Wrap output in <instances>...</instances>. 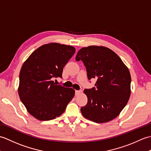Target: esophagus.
<instances>
[{
  "label": "esophagus",
  "mask_w": 151,
  "mask_h": 151,
  "mask_svg": "<svg viewBox=\"0 0 151 151\" xmlns=\"http://www.w3.org/2000/svg\"><path fill=\"white\" fill-rule=\"evenodd\" d=\"M81 91H80V90H75V94H76V95H77L81 93Z\"/></svg>",
  "instance_id": "esophagus-1"
}]
</instances>
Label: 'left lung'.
I'll list each match as a JSON object with an SVG mask.
<instances>
[{"label":"left lung","instance_id":"left-lung-1","mask_svg":"<svg viewBox=\"0 0 151 151\" xmlns=\"http://www.w3.org/2000/svg\"><path fill=\"white\" fill-rule=\"evenodd\" d=\"M81 60L88 78H96L95 87L84 89L88 103L81 108L85 118L97 123L117 117L129 100L131 76L117 54L105 47L89 46L80 49L76 61Z\"/></svg>","mask_w":151,"mask_h":151}]
</instances>
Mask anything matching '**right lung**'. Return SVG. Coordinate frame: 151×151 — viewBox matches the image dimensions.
<instances>
[{"label":"right lung","mask_w":151,"mask_h":151,"mask_svg":"<svg viewBox=\"0 0 151 151\" xmlns=\"http://www.w3.org/2000/svg\"><path fill=\"white\" fill-rule=\"evenodd\" d=\"M70 45L51 43L32 53L19 74L18 93L28 113L40 121L59 117L75 96L73 88L54 83L62 78L63 67L75 52Z\"/></svg>","instance_id":"add662e5"}]
</instances>
